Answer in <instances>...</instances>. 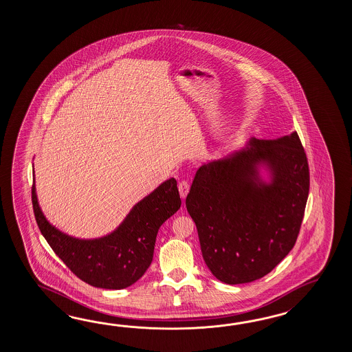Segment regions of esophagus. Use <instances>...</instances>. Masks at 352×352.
Instances as JSON below:
<instances>
[{"mask_svg":"<svg viewBox=\"0 0 352 352\" xmlns=\"http://www.w3.org/2000/svg\"><path fill=\"white\" fill-rule=\"evenodd\" d=\"M188 190H190V185H188V182H187V181H181L179 184V196H181V199H182V200L186 197L187 194H188Z\"/></svg>","mask_w":352,"mask_h":352,"instance_id":"esophagus-1","label":"esophagus"}]
</instances>
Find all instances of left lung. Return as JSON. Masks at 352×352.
Listing matches in <instances>:
<instances>
[{"label": "left lung", "mask_w": 352, "mask_h": 352, "mask_svg": "<svg viewBox=\"0 0 352 352\" xmlns=\"http://www.w3.org/2000/svg\"><path fill=\"white\" fill-rule=\"evenodd\" d=\"M308 191V162L297 132L252 138L228 157L201 166L186 208L211 273L226 285H241L274 270L296 244Z\"/></svg>", "instance_id": "obj_1"}]
</instances>
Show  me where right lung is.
Here are the masks:
<instances>
[{
	"label": "right lung",
	"mask_w": 352,
	"mask_h": 352,
	"mask_svg": "<svg viewBox=\"0 0 352 352\" xmlns=\"http://www.w3.org/2000/svg\"><path fill=\"white\" fill-rule=\"evenodd\" d=\"M31 199L38 229L54 253L82 282L104 289H123L142 277L152 262L160 226L181 206L173 177L137 202L114 232L97 239H78L46 220L35 184Z\"/></svg>",
	"instance_id": "1"
}]
</instances>
